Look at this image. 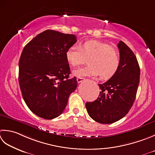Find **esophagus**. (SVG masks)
I'll return each instance as SVG.
<instances>
[{
  "label": "esophagus",
  "mask_w": 155,
  "mask_h": 155,
  "mask_svg": "<svg viewBox=\"0 0 155 155\" xmlns=\"http://www.w3.org/2000/svg\"><path fill=\"white\" fill-rule=\"evenodd\" d=\"M84 79H85V78H82V77H78L77 78V82L78 83H81V82H83Z\"/></svg>",
  "instance_id": "esophagus-1"
}]
</instances>
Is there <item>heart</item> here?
<instances>
[{
    "label": "heart",
    "mask_w": 155,
    "mask_h": 155,
    "mask_svg": "<svg viewBox=\"0 0 155 155\" xmlns=\"http://www.w3.org/2000/svg\"><path fill=\"white\" fill-rule=\"evenodd\" d=\"M66 58L71 66H78L85 62L89 65L73 71L75 77L97 76L108 79L116 73L120 66V56L110 44L98 41H87L73 45L66 51Z\"/></svg>",
    "instance_id": "heart-1"
}]
</instances>
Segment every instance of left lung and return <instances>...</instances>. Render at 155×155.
<instances>
[{
  "mask_svg": "<svg viewBox=\"0 0 155 155\" xmlns=\"http://www.w3.org/2000/svg\"><path fill=\"white\" fill-rule=\"evenodd\" d=\"M120 66L110 79L99 84L101 89L98 98L87 102L89 116L99 123L116 122L128 113L135 101L139 82L140 66L134 52L122 41L117 44Z\"/></svg>",
  "mask_w": 155,
  "mask_h": 155,
  "instance_id": "obj_1",
  "label": "left lung"
}]
</instances>
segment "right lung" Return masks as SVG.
<instances>
[{"label": "right lung", "mask_w": 155, "mask_h": 155, "mask_svg": "<svg viewBox=\"0 0 155 155\" xmlns=\"http://www.w3.org/2000/svg\"><path fill=\"white\" fill-rule=\"evenodd\" d=\"M77 42L74 35L48 29L24 47L19 62V83L23 98L36 116L45 120L62 114L77 87L66 51Z\"/></svg>", "instance_id": "right-lung-1"}]
</instances>
